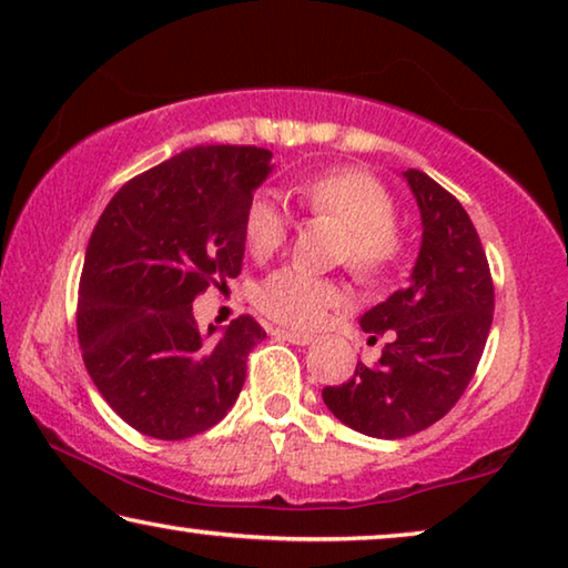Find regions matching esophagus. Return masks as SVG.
<instances>
[{"label":"esophagus","mask_w":568,"mask_h":568,"mask_svg":"<svg viewBox=\"0 0 568 568\" xmlns=\"http://www.w3.org/2000/svg\"><path fill=\"white\" fill-rule=\"evenodd\" d=\"M273 335H277V338H283L287 343H295V345H311L315 338L313 335L307 333H295V331H285V328H275Z\"/></svg>","instance_id":"34e87169"}]
</instances>
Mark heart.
Listing matches in <instances>:
<instances>
[{
    "label": "heart",
    "instance_id": "heart-1",
    "mask_svg": "<svg viewBox=\"0 0 568 568\" xmlns=\"http://www.w3.org/2000/svg\"><path fill=\"white\" fill-rule=\"evenodd\" d=\"M297 195L307 210L331 215L345 227V255L353 271L378 273L396 257V205L388 190L368 172H325L301 182ZM243 233L250 255L265 261L285 245L291 235V215L273 192H257L247 205ZM343 303V287L293 265L271 273L255 287V305L267 318L287 328H318Z\"/></svg>",
    "mask_w": 568,
    "mask_h": 568
}]
</instances>
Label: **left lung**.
I'll return each mask as SVG.
<instances>
[{
    "instance_id": "1",
    "label": "left lung",
    "mask_w": 568,
    "mask_h": 568,
    "mask_svg": "<svg viewBox=\"0 0 568 568\" xmlns=\"http://www.w3.org/2000/svg\"><path fill=\"white\" fill-rule=\"evenodd\" d=\"M400 178L420 213V247L403 291L361 315V328L390 331L373 365L323 388L335 418L373 438H406L434 426L464 396L494 321V283L474 223L458 200L420 170Z\"/></svg>"
}]
</instances>
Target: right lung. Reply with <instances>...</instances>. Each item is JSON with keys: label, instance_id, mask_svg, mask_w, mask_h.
<instances>
[{"label": "right lung", "instance_id": "right-lung-1", "mask_svg": "<svg viewBox=\"0 0 568 568\" xmlns=\"http://www.w3.org/2000/svg\"><path fill=\"white\" fill-rule=\"evenodd\" d=\"M271 160L263 148L185 150L124 182L92 230L77 335L102 398L140 434H203L240 396L265 331L250 315L200 331L192 303L243 271L245 213Z\"/></svg>", "mask_w": 568, "mask_h": 568}]
</instances>
